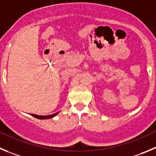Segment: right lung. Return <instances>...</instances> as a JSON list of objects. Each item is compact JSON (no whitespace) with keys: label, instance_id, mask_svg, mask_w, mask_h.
Returning <instances> with one entry per match:
<instances>
[{"label":"right lung","instance_id":"add662e5","mask_svg":"<svg viewBox=\"0 0 156 156\" xmlns=\"http://www.w3.org/2000/svg\"><path fill=\"white\" fill-rule=\"evenodd\" d=\"M58 114V112L55 113V114H52L51 115H34V114H31L30 115H32L33 117L34 118H37L38 119H51V118L55 117V115Z\"/></svg>","mask_w":156,"mask_h":156}]
</instances>
